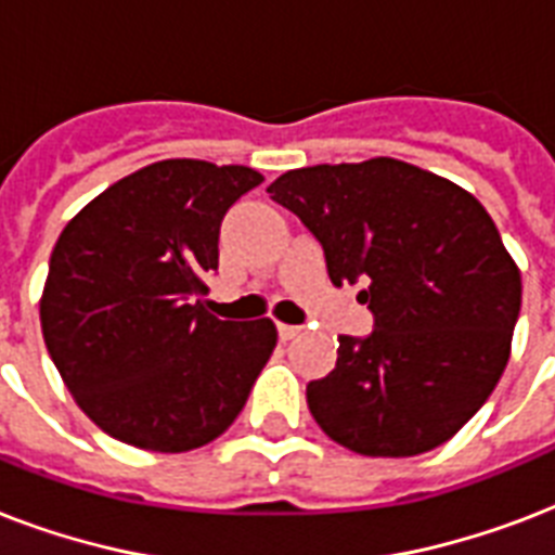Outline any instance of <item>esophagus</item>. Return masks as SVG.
Listing matches in <instances>:
<instances>
[{"instance_id":"esophagus-1","label":"esophagus","mask_w":555,"mask_h":555,"mask_svg":"<svg viewBox=\"0 0 555 555\" xmlns=\"http://www.w3.org/2000/svg\"><path fill=\"white\" fill-rule=\"evenodd\" d=\"M299 331H302L299 325H285V322H279V337L282 339H294Z\"/></svg>"}]
</instances>
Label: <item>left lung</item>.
Returning a JSON list of instances; mask_svg holds the SVG:
<instances>
[{"label": "left lung", "mask_w": 555, "mask_h": 555, "mask_svg": "<svg viewBox=\"0 0 555 555\" xmlns=\"http://www.w3.org/2000/svg\"><path fill=\"white\" fill-rule=\"evenodd\" d=\"M268 192L320 238L334 285H369L371 337H339L334 371L308 383L320 429L369 457L455 438L499 386L521 311V270L481 201L397 158L291 169Z\"/></svg>", "instance_id": "8db88e82"}]
</instances>
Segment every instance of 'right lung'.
Segmentation results:
<instances>
[{
    "label": "right lung",
    "mask_w": 555,
    "mask_h": 555,
    "mask_svg": "<svg viewBox=\"0 0 555 555\" xmlns=\"http://www.w3.org/2000/svg\"><path fill=\"white\" fill-rule=\"evenodd\" d=\"M264 181L250 167L169 158L120 178L65 224L39 322L74 403L150 452H190L230 429L276 348L268 317L218 320L221 218Z\"/></svg>",
    "instance_id": "right-lung-1"
}]
</instances>
